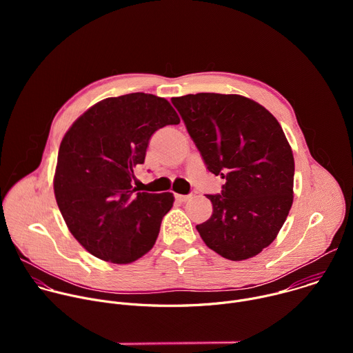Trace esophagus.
Listing matches in <instances>:
<instances>
[{
	"label": "esophagus",
	"mask_w": 353,
	"mask_h": 353,
	"mask_svg": "<svg viewBox=\"0 0 353 353\" xmlns=\"http://www.w3.org/2000/svg\"><path fill=\"white\" fill-rule=\"evenodd\" d=\"M191 198V195H183V194H176V199L180 201V203H185V201H188Z\"/></svg>",
	"instance_id": "34e87169"
}]
</instances>
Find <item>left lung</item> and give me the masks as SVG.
Here are the masks:
<instances>
[{
  "label": "left lung",
  "instance_id": "obj_1",
  "mask_svg": "<svg viewBox=\"0 0 353 353\" xmlns=\"http://www.w3.org/2000/svg\"><path fill=\"white\" fill-rule=\"evenodd\" d=\"M207 169L222 176L211 199L212 216L196 225L219 256L241 261L276 237L293 203L294 161L276 119L240 94L196 93L173 97Z\"/></svg>",
  "mask_w": 353,
  "mask_h": 353
}]
</instances>
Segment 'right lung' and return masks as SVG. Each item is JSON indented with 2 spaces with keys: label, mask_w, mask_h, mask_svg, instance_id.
<instances>
[{
  "label": "right lung",
  "mask_w": 353,
  "mask_h": 353,
  "mask_svg": "<svg viewBox=\"0 0 353 353\" xmlns=\"http://www.w3.org/2000/svg\"><path fill=\"white\" fill-rule=\"evenodd\" d=\"M180 119L150 93L108 97L64 135L54 194L72 236L100 260L128 264L154 247L172 192H135L134 169L145 162L150 137Z\"/></svg>",
  "instance_id": "add662e5"
}]
</instances>
